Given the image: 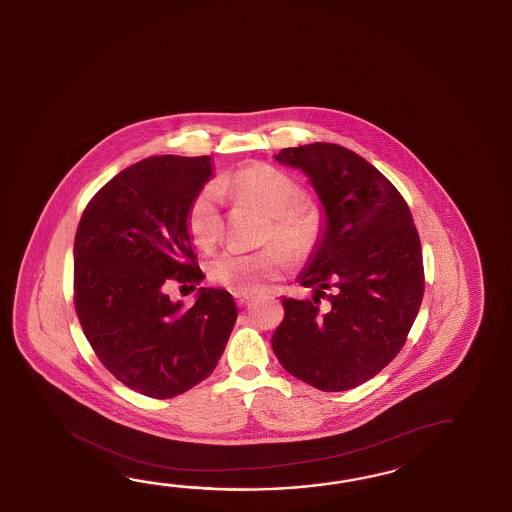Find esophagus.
I'll list each match as a JSON object with an SVG mask.
<instances>
[{
	"label": "esophagus",
	"instance_id": "obj_1",
	"mask_svg": "<svg viewBox=\"0 0 512 512\" xmlns=\"http://www.w3.org/2000/svg\"><path fill=\"white\" fill-rule=\"evenodd\" d=\"M232 296H234V300H236V303L240 305V307H243L245 303H249V301L254 298V292H247V291H234L232 292Z\"/></svg>",
	"mask_w": 512,
	"mask_h": 512
}]
</instances>
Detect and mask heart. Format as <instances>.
Segmentation results:
<instances>
[{
    "instance_id": "1",
    "label": "heart",
    "mask_w": 512,
    "mask_h": 512,
    "mask_svg": "<svg viewBox=\"0 0 512 512\" xmlns=\"http://www.w3.org/2000/svg\"><path fill=\"white\" fill-rule=\"evenodd\" d=\"M218 188L236 194L267 214L265 241L281 243L274 241L256 252H221L207 263L209 278L214 283L232 291H252L263 281L278 278L291 269L289 250L298 258H305L320 243L325 227L320 205L303 200L298 181L287 172L265 163H254L225 176L218 187L205 185L192 198L187 211V231L201 249L212 247L223 231Z\"/></svg>"
}]
</instances>
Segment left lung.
I'll return each instance as SVG.
<instances>
[{"label": "left lung", "mask_w": 512, "mask_h": 512, "mask_svg": "<svg viewBox=\"0 0 512 512\" xmlns=\"http://www.w3.org/2000/svg\"><path fill=\"white\" fill-rule=\"evenodd\" d=\"M274 160L309 178L325 227L298 276L314 296L283 298L272 351L298 380L349 391L391 363L418 316L420 236L400 192L360 154L318 141L281 149ZM325 290L332 292L321 306Z\"/></svg>", "instance_id": "1"}]
</instances>
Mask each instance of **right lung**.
Segmentation results:
<instances>
[{
	"instance_id": "obj_1",
	"label": "right lung",
	"mask_w": 512,
	"mask_h": 512,
	"mask_svg": "<svg viewBox=\"0 0 512 512\" xmlns=\"http://www.w3.org/2000/svg\"><path fill=\"white\" fill-rule=\"evenodd\" d=\"M212 171L211 156L138 161L94 194L76 231L81 329L101 363L149 398H174L205 380L238 318L227 291L201 287L191 309L167 294L174 280H203L187 211Z\"/></svg>"
}]
</instances>
